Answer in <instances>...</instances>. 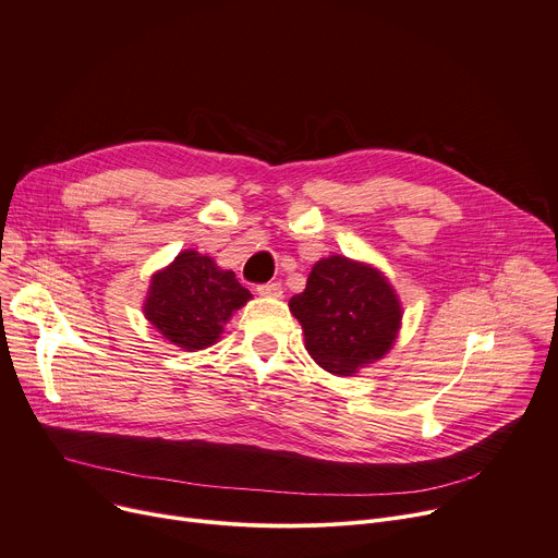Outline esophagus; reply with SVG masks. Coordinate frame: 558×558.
<instances>
[{"mask_svg":"<svg viewBox=\"0 0 558 558\" xmlns=\"http://www.w3.org/2000/svg\"><path fill=\"white\" fill-rule=\"evenodd\" d=\"M256 292L260 294V298H272V300H279L281 294H283V286H281V283H277V281H272V283H260V286L256 288Z\"/></svg>","mask_w":558,"mask_h":558,"instance_id":"obj_1","label":"esophagus"}]
</instances>
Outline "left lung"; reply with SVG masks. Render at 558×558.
Wrapping results in <instances>:
<instances>
[{
    "label": "left lung",
    "mask_w": 558,
    "mask_h": 558,
    "mask_svg": "<svg viewBox=\"0 0 558 558\" xmlns=\"http://www.w3.org/2000/svg\"><path fill=\"white\" fill-rule=\"evenodd\" d=\"M315 363L336 376H353L395 347L403 306L389 279L344 254L319 258L304 292L288 302Z\"/></svg>",
    "instance_id": "8db88e82"
}]
</instances>
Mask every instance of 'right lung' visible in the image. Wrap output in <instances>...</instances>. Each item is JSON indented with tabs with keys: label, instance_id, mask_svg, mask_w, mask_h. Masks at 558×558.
Listing matches in <instances>:
<instances>
[{
	"label": "right lung",
	"instance_id": "obj_1",
	"mask_svg": "<svg viewBox=\"0 0 558 558\" xmlns=\"http://www.w3.org/2000/svg\"><path fill=\"white\" fill-rule=\"evenodd\" d=\"M250 300L232 270H222L207 254L182 250L150 277L142 308L163 340L201 351L220 340L229 317Z\"/></svg>",
	"mask_w": 558,
	"mask_h": 558
}]
</instances>
